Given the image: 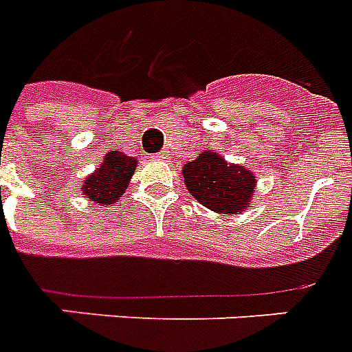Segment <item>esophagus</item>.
I'll return each mask as SVG.
<instances>
[{"label": "esophagus", "instance_id": "obj_1", "mask_svg": "<svg viewBox=\"0 0 352 352\" xmlns=\"http://www.w3.org/2000/svg\"><path fill=\"white\" fill-rule=\"evenodd\" d=\"M155 159L157 161H166V159H170V153L168 151H161V153H157Z\"/></svg>", "mask_w": 352, "mask_h": 352}]
</instances>
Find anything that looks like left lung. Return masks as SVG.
<instances>
[{
    "instance_id": "8db88e82",
    "label": "left lung",
    "mask_w": 352,
    "mask_h": 352,
    "mask_svg": "<svg viewBox=\"0 0 352 352\" xmlns=\"http://www.w3.org/2000/svg\"><path fill=\"white\" fill-rule=\"evenodd\" d=\"M184 184L195 201L215 213H242L251 204L256 179L248 168L228 164L215 151H201L182 168Z\"/></svg>"
}]
</instances>
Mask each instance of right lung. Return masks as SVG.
<instances>
[{
  "label": "right lung",
  "mask_w": 352,
  "mask_h": 352,
  "mask_svg": "<svg viewBox=\"0 0 352 352\" xmlns=\"http://www.w3.org/2000/svg\"><path fill=\"white\" fill-rule=\"evenodd\" d=\"M137 166V159L124 155L122 151H108L101 166L87 177L81 193L96 206L116 204L130 184Z\"/></svg>",
  "instance_id": "1"
}]
</instances>
